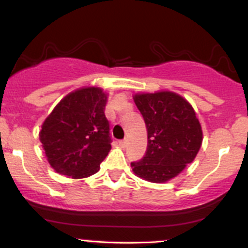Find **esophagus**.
<instances>
[{"mask_svg": "<svg viewBox=\"0 0 248 248\" xmlns=\"http://www.w3.org/2000/svg\"><path fill=\"white\" fill-rule=\"evenodd\" d=\"M119 145L121 146V147H126V146H127V140H126V139L120 140V141H119Z\"/></svg>", "mask_w": 248, "mask_h": 248, "instance_id": "esophagus-1", "label": "esophagus"}]
</instances>
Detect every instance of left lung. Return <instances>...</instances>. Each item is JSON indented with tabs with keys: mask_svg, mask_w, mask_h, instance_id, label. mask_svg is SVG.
I'll return each instance as SVG.
<instances>
[{
	"mask_svg": "<svg viewBox=\"0 0 248 248\" xmlns=\"http://www.w3.org/2000/svg\"><path fill=\"white\" fill-rule=\"evenodd\" d=\"M134 102L147 128V150L133 172L152 183H164L192 163L203 134L191 104L172 91L137 93Z\"/></svg>",
	"mask_w": 248,
	"mask_h": 248,
	"instance_id": "left-lung-1",
	"label": "left lung"
}]
</instances>
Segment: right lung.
<instances>
[{
    "instance_id": "obj_1",
    "label": "right lung",
    "mask_w": 248,
    "mask_h": 248,
    "mask_svg": "<svg viewBox=\"0 0 248 248\" xmlns=\"http://www.w3.org/2000/svg\"><path fill=\"white\" fill-rule=\"evenodd\" d=\"M106 104L102 89L82 88L65 96L44 121L39 137L58 173L85 178L100 170L111 148Z\"/></svg>"
}]
</instances>
